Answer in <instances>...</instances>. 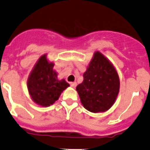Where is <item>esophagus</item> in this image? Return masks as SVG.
Wrapping results in <instances>:
<instances>
[{"label": "esophagus", "instance_id": "obj_1", "mask_svg": "<svg viewBox=\"0 0 150 150\" xmlns=\"http://www.w3.org/2000/svg\"><path fill=\"white\" fill-rule=\"evenodd\" d=\"M70 85H71V86L72 87V88H76V82H71V83H70Z\"/></svg>", "mask_w": 150, "mask_h": 150}]
</instances>
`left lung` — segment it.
I'll return each instance as SVG.
<instances>
[{"mask_svg": "<svg viewBox=\"0 0 150 150\" xmlns=\"http://www.w3.org/2000/svg\"><path fill=\"white\" fill-rule=\"evenodd\" d=\"M83 76V82L76 88L82 105L90 112H106L115 103L120 88V79L114 65L96 51Z\"/></svg>", "mask_w": 150, "mask_h": 150, "instance_id": "obj_1", "label": "left lung"}]
</instances>
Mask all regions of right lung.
<instances>
[{
  "instance_id": "add662e5",
  "label": "right lung",
  "mask_w": 150,
  "mask_h": 150,
  "mask_svg": "<svg viewBox=\"0 0 150 150\" xmlns=\"http://www.w3.org/2000/svg\"><path fill=\"white\" fill-rule=\"evenodd\" d=\"M47 54L39 58L28 75L27 88L31 99L41 107H49L58 100L61 93L70 86L64 79H59Z\"/></svg>"
}]
</instances>
